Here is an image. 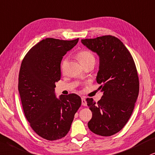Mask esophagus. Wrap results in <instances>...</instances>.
Here are the masks:
<instances>
[{"mask_svg":"<svg viewBox=\"0 0 155 155\" xmlns=\"http://www.w3.org/2000/svg\"><path fill=\"white\" fill-rule=\"evenodd\" d=\"M81 104L83 106H87V101H86V99H84V98H81Z\"/></svg>","mask_w":155,"mask_h":155,"instance_id":"34e87169","label":"esophagus"}]
</instances>
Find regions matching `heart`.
Returning a JSON list of instances; mask_svg holds the SVG:
<instances>
[{"label":"heart","mask_w":155,"mask_h":155,"mask_svg":"<svg viewBox=\"0 0 155 155\" xmlns=\"http://www.w3.org/2000/svg\"><path fill=\"white\" fill-rule=\"evenodd\" d=\"M76 57H77L78 59L82 65H84V64L89 63V62L92 61H95V58L94 54H92L91 51L87 50H81L77 53L76 54ZM66 64V59L64 58V59L62 60L61 64V69H64V68L65 67V65Z\"/></svg>","instance_id":"1"}]
</instances>
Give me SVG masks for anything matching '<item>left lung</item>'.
<instances>
[{"label":"left lung","mask_w":155,"mask_h":155,"mask_svg":"<svg viewBox=\"0 0 155 155\" xmlns=\"http://www.w3.org/2000/svg\"><path fill=\"white\" fill-rule=\"evenodd\" d=\"M81 43L99 56L97 81L103 91L97 103L87 99L92 112L88 127L96 134L111 136L125 126L134 110L140 90L136 66L126 46L115 36L82 39Z\"/></svg>","instance_id":"obj_1"}]
</instances>
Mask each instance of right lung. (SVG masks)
Wrapping results in <instances>:
<instances>
[{
	"instance_id": "1",
	"label": "right lung",
	"mask_w": 155,
	"mask_h": 155,
	"mask_svg": "<svg viewBox=\"0 0 155 155\" xmlns=\"http://www.w3.org/2000/svg\"><path fill=\"white\" fill-rule=\"evenodd\" d=\"M78 41L79 38L44 39L29 50L21 63L18 91L25 117L33 130L45 140L65 137L81 107V97L76 94L61 95L58 99L55 94L63 56Z\"/></svg>"
}]
</instances>
